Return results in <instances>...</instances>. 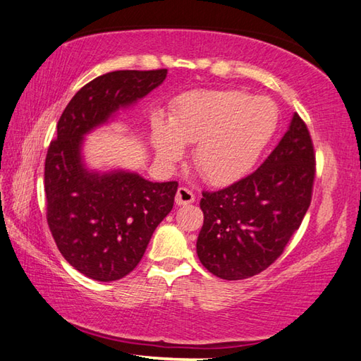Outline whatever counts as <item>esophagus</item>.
<instances>
[{"label":"esophagus","mask_w":361,"mask_h":361,"mask_svg":"<svg viewBox=\"0 0 361 361\" xmlns=\"http://www.w3.org/2000/svg\"><path fill=\"white\" fill-rule=\"evenodd\" d=\"M195 202V195L185 187H180L176 193V204L178 205H188Z\"/></svg>","instance_id":"esophagus-1"}]
</instances>
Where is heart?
I'll list each match as a JSON object with an SVG mask.
<instances>
[{
    "mask_svg": "<svg viewBox=\"0 0 361 361\" xmlns=\"http://www.w3.org/2000/svg\"><path fill=\"white\" fill-rule=\"evenodd\" d=\"M278 125V109L267 97L239 90L210 91L182 100L170 117V130L154 125V147L164 164L195 145L193 164L214 185H227L252 170Z\"/></svg>",
    "mask_w": 361,
    "mask_h": 361,
    "instance_id": "1",
    "label": "heart"
}]
</instances>
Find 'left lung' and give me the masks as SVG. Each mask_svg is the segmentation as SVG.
<instances>
[{
    "label": "left lung",
    "mask_w": 361,
    "mask_h": 361,
    "mask_svg": "<svg viewBox=\"0 0 361 361\" xmlns=\"http://www.w3.org/2000/svg\"><path fill=\"white\" fill-rule=\"evenodd\" d=\"M315 164L307 125L293 114L289 131L258 170L222 190L202 191L204 226L196 244L202 266L228 281L271 266L307 213Z\"/></svg>",
    "instance_id": "left-lung-1"
}]
</instances>
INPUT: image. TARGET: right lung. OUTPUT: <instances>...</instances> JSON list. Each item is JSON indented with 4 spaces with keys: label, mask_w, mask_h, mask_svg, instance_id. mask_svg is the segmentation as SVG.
I'll return each instance as SVG.
<instances>
[{
    "label": "right lung",
    "mask_w": 361,
    "mask_h": 361,
    "mask_svg": "<svg viewBox=\"0 0 361 361\" xmlns=\"http://www.w3.org/2000/svg\"><path fill=\"white\" fill-rule=\"evenodd\" d=\"M165 77L166 69L114 71L91 80L68 103L57 139L47 148V226L63 258L95 281H116L135 269L156 227L171 212L179 183L149 182L125 171H86L80 157L83 134Z\"/></svg>",
    "instance_id": "1"
}]
</instances>
